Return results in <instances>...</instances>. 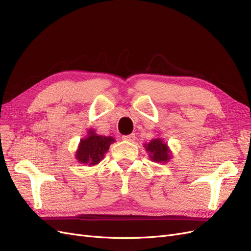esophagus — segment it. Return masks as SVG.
I'll use <instances>...</instances> for the list:
<instances>
[{
	"mask_svg": "<svg viewBox=\"0 0 251 251\" xmlns=\"http://www.w3.org/2000/svg\"><path fill=\"white\" fill-rule=\"evenodd\" d=\"M124 140L126 141H130V142H133L135 140V134H130V135H126L123 137Z\"/></svg>",
	"mask_w": 251,
	"mask_h": 251,
	"instance_id": "1",
	"label": "esophagus"
}]
</instances>
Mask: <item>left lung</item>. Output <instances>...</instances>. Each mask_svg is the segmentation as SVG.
I'll return each instance as SVG.
<instances>
[{
	"label": "left lung",
	"instance_id": "obj_1",
	"mask_svg": "<svg viewBox=\"0 0 251 251\" xmlns=\"http://www.w3.org/2000/svg\"><path fill=\"white\" fill-rule=\"evenodd\" d=\"M144 148L149 151V156L154 162H168L172 158L168 144L163 142L161 138L151 139V142L144 144Z\"/></svg>",
	"mask_w": 251,
	"mask_h": 251
}]
</instances>
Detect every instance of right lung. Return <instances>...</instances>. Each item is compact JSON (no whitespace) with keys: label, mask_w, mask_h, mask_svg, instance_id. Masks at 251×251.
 <instances>
[{"label":"right lung","mask_w":251,"mask_h":251,"mask_svg":"<svg viewBox=\"0 0 251 251\" xmlns=\"http://www.w3.org/2000/svg\"><path fill=\"white\" fill-rule=\"evenodd\" d=\"M113 142L115 139L111 136L97 135L93 130H89L87 137L79 142L75 158L82 164L95 165L102 160Z\"/></svg>","instance_id":"1"}]
</instances>
